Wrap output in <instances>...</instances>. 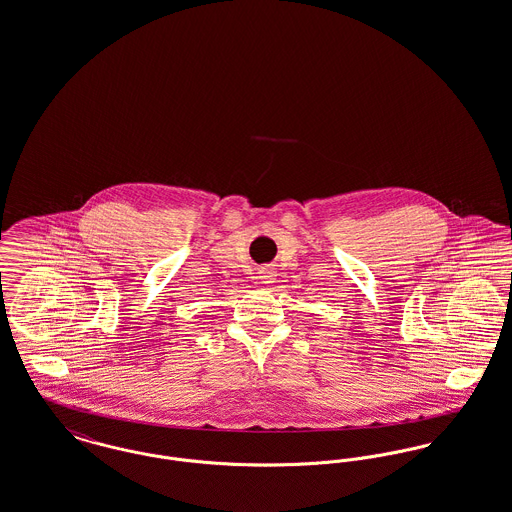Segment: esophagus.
<instances>
[{
    "instance_id": "obj_1",
    "label": "esophagus",
    "mask_w": 512,
    "mask_h": 512,
    "mask_svg": "<svg viewBox=\"0 0 512 512\" xmlns=\"http://www.w3.org/2000/svg\"><path fill=\"white\" fill-rule=\"evenodd\" d=\"M276 278V270L272 267H263L259 270V280L261 284H272Z\"/></svg>"
}]
</instances>
